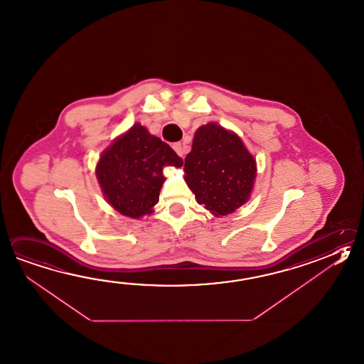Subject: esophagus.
Here are the masks:
<instances>
[{"instance_id":"34e87169","label":"esophagus","mask_w":364,"mask_h":364,"mask_svg":"<svg viewBox=\"0 0 364 364\" xmlns=\"http://www.w3.org/2000/svg\"><path fill=\"white\" fill-rule=\"evenodd\" d=\"M172 148H173V151L178 153L180 157H184V154H186V146L184 145L181 144V143H175Z\"/></svg>"}]
</instances>
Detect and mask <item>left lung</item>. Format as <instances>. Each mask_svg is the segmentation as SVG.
<instances>
[{
    "label": "left lung",
    "instance_id": "8db88e82",
    "mask_svg": "<svg viewBox=\"0 0 364 364\" xmlns=\"http://www.w3.org/2000/svg\"><path fill=\"white\" fill-rule=\"evenodd\" d=\"M186 181L196 200L215 216H225L247 202L256 178V161L232 131L200 126L184 164Z\"/></svg>",
    "mask_w": 364,
    "mask_h": 364
}]
</instances>
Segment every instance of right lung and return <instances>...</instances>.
Instances as JSON below:
<instances>
[{
	"label": "right lung",
	"instance_id": "obj_1",
	"mask_svg": "<svg viewBox=\"0 0 364 364\" xmlns=\"http://www.w3.org/2000/svg\"><path fill=\"white\" fill-rule=\"evenodd\" d=\"M166 166L181 167L183 159L144 126L135 124L102 153L96 178L110 206L124 216L140 219L158 203Z\"/></svg>",
	"mask_w": 364,
	"mask_h": 364
}]
</instances>
